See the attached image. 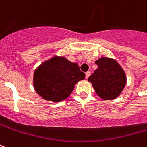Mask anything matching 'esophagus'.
<instances>
[{"label":"esophagus","instance_id":"1","mask_svg":"<svg viewBox=\"0 0 147 147\" xmlns=\"http://www.w3.org/2000/svg\"><path fill=\"white\" fill-rule=\"evenodd\" d=\"M90 74H91L90 73V71H87V72L86 73V79H88V78L90 77Z\"/></svg>","mask_w":147,"mask_h":147}]
</instances>
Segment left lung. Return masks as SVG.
I'll return each mask as SVG.
<instances>
[{
	"label": "left lung",
	"instance_id": "obj_1",
	"mask_svg": "<svg viewBox=\"0 0 147 147\" xmlns=\"http://www.w3.org/2000/svg\"><path fill=\"white\" fill-rule=\"evenodd\" d=\"M98 68L88 81L92 83L96 94L103 100H113L120 95L126 84L125 71L115 60L101 57L95 61Z\"/></svg>",
	"mask_w": 147,
	"mask_h": 147
}]
</instances>
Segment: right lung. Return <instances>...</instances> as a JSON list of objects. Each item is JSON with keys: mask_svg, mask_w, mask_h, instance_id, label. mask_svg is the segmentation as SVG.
<instances>
[{"mask_svg": "<svg viewBox=\"0 0 147 147\" xmlns=\"http://www.w3.org/2000/svg\"><path fill=\"white\" fill-rule=\"evenodd\" d=\"M85 76L78 64L55 56L35 70L33 86L36 92L44 100L60 102L68 98L75 85Z\"/></svg>", "mask_w": 147, "mask_h": 147, "instance_id": "1", "label": "right lung"}]
</instances>
